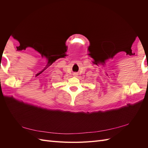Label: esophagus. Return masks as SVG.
<instances>
[{"label": "esophagus", "instance_id": "esophagus-1", "mask_svg": "<svg viewBox=\"0 0 148 148\" xmlns=\"http://www.w3.org/2000/svg\"><path fill=\"white\" fill-rule=\"evenodd\" d=\"M73 75H74V77H76V76L78 75V73L77 72H75V73H73Z\"/></svg>", "mask_w": 148, "mask_h": 148}]
</instances>
